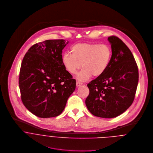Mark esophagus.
<instances>
[{
  "label": "esophagus",
  "mask_w": 153,
  "mask_h": 153,
  "mask_svg": "<svg viewBox=\"0 0 153 153\" xmlns=\"http://www.w3.org/2000/svg\"><path fill=\"white\" fill-rule=\"evenodd\" d=\"M82 85V83H81V82H80L79 81H77L76 83V85L77 87H79V86H81Z\"/></svg>",
  "instance_id": "1"
}]
</instances>
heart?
Masks as SVG:
<instances>
[{
  "mask_svg": "<svg viewBox=\"0 0 153 153\" xmlns=\"http://www.w3.org/2000/svg\"><path fill=\"white\" fill-rule=\"evenodd\" d=\"M72 54L65 52L62 55V63L66 71L72 75L77 74L81 68L83 69L77 75L79 81H85L93 75L99 77L106 71L110 65L112 52L107 45L81 43L71 48Z\"/></svg>",
  "mask_w": 153,
  "mask_h": 153,
  "instance_id": "heart-1",
  "label": "heart"
}]
</instances>
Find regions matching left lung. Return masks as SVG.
<instances>
[{
  "mask_svg": "<svg viewBox=\"0 0 153 153\" xmlns=\"http://www.w3.org/2000/svg\"><path fill=\"white\" fill-rule=\"evenodd\" d=\"M111 59L106 71L88 84L85 104L95 116L113 118L124 113L134 102L138 83V66L132 53L118 37L108 38Z\"/></svg>",
  "mask_w": 153,
  "mask_h": 153,
  "instance_id": "1",
  "label": "left lung"
}]
</instances>
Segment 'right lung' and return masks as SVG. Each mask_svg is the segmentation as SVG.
Masks as SVG:
<instances>
[{"label":"right lung","mask_w":153,"mask_h":153,"mask_svg":"<svg viewBox=\"0 0 153 153\" xmlns=\"http://www.w3.org/2000/svg\"><path fill=\"white\" fill-rule=\"evenodd\" d=\"M64 40H48L31 46L24 57L19 72L21 100L33 114L42 118L59 116L76 87L65 68Z\"/></svg>","instance_id":"right-lung-1"}]
</instances>
